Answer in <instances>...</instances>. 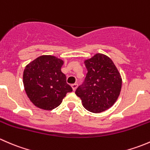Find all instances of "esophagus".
Masks as SVG:
<instances>
[{"label": "esophagus", "mask_w": 150, "mask_h": 150, "mask_svg": "<svg viewBox=\"0 0 150 150\" xmlns=\"http://www.w3.org/2000/svg\"><path fill=\"white\" fill-rule=\"evenodd\" d=\"M72 86L73 91H75V90H76L77 87H78V83H73V84H72V86Z\"/></svg>", "instance_id": "esophagus-1"}]
</instances>
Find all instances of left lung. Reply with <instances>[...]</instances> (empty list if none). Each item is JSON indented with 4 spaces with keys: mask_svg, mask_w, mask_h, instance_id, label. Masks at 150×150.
Listing matches in <instances>:
<instances>
[{
    "mask_svg": "<svg viewBox=\"0 0 150 150\" xmlns=\"http://www.w3.org/2000/svg\"><path fill=\"white\" fill-rule=\"evenodd\" d=\"M88 72L75 93L83 106L93 113L111 107L120 95L122 79L113 62L107 56L96 54L85 61Z\"/></svg>",
    "mask_w": 150,
    "mask_h": 150,
    "instance_id": "1",
    "label": "left lung"
}]
</instances>
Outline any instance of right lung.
<instances>
[{
    "mask_svg": "<svg viewBox=\"0 0 150 150\" xmlns=\"http://www.w3.org/2000/svg\"><path fill=\"white\" fill-rule=\"evenodd\" d=\"M63 61L54 57L40 56L24 70L23 83L30 100L36 107L51 110L60 105L66 94L72 91L67 83L61 67Z\"/></svg>",
    "mask_w": 150,
    "mask_h": 150,
    "instance_id": "add662e5",
    "label": "right lung"
}]
</instances>
